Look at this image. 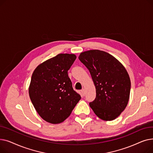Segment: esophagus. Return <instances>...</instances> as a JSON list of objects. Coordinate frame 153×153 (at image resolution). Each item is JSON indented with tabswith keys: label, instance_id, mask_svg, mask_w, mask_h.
Returning <instances> with one entry per match:
<instances>
[{
	"label": "esophagus",
	"instance_id": "34e87169",
	"mask_svg": "<svg viewBox=\"0 0 153 153\" xmlns=\"http://www.w3.org/2000/svg\"><path fill=\"white\" fill-rule=\"evenodd\" d=\"M81 94H82V96H84L85 95V90L84 89H82L81 90Z\"/></svg>",
	"mask_w": 153,
	"mask_h": 153
}]
</instances>
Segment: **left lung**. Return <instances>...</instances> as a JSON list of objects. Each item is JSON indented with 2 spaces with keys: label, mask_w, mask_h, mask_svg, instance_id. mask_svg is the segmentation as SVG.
<instances>
[{
  "label": "left lung",
  "mask_w": 153,
  "mask_h": 153,
  "mask_svg": "<svg viewBox=\"0 0 153 153\" xmlns=\"http://www.w3.org/2000/svg\"><path fill=\"white\" fill-rule=\"evenodd\" d=\"M79 59L89 69L96 89L89 103L99 118L111 121L122 114L130 99L131 81L123 64L110 54L93 50L82 52Z\"/></svg>",
  "instance_id": "8db88e82"
}]
</instances>
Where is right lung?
<instances>
[{"label":"right lung","instance_id":"obj_1","mask_svg":"<svg viewBox=\"0 0 153 153\" xmlns=\"http://www.w3.org/2000/svg\"><path fill=\"white\" fill-rule=\"evenodd\" d=\"M76 59L74 54H59L39 64L32 74L30 98L37 113L48 123L64 122L81 99L68 74Z\"/></svg>","mask_w":153,"mask_h":153}]
</instances>
